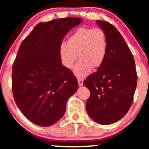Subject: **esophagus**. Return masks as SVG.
Listing matches in <instances>:
<instances>
[{
	"label": "esophagus",
	"mask_w": 149,
	"mask_h": 149,
	"mask_svg": "<svg viewBox=\"0 0 149 149\" xmlns=\"http://www.w3.org/2000/svg\"><path fill=\"white\" fill-rule=\"evenodd\" d=\"M77 80H78V83H79V86H82L83 84V79H81V78H78V79H77Z\"/></svg>",
	"instance_id": "obj_1"
}]
</instances>
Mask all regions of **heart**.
I'll use <instances>...</instances> for the list:
<instances>
[{
    "label": "heart",
    "instance_id": "b5f03b06",
    "mask_svg": "<svg viewBox=\"0 0 149 149\" xmlns=\"http://www.w3.org/2000/svg\"><path fill=\"white\" fill-rule=\"evenodd\" d=\"M107 51V38L101 28H80L68 38V43L61 44L60 56L63 65L72 68L77 58L80 59L74 68L79 77L88 74L91 68L100 67L104 60Z\"/></svg>",
    "mask_w": 149,
    "mask_h": 149
}]
</instances>
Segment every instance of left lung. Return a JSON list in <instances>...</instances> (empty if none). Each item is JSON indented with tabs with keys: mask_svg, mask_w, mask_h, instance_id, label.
<instances>
[{
	"mask_svg": "<svg viewBox=\"0 0 149 149\" xmlns=\"http://www.w3.org/2000/svg\"><path fill=\"white\" fill-rule=\"evenodd\" d=\"M107 38L104 60L84 81L90 91L86 111L93 121L109 125L122 119L133 102L137 73L132 54L120 32L107 22L96 20Z\"/></svg>",
	"mask_w": 149,
	"mask_h": 149,
	"instance_id": "left-lung-1",
	"label": "left lung"
}]
</instances>
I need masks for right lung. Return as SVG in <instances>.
<instances>
[{"instance_id": "add662e5", "label": "right lung", "mask_w": 149, "mask_h": 149, "mask_svg": "<svg viewBox=\"0 0 149 149\" xmlns=\"http://www.w3.org/2000/svg\"><path fill=\"white\" fill-rule=\"evenodd\" d=\"M81 22L69 17L39 23L20 45L12 69V92L18 109L34 124L56 123L78 89L76 77L61 63L60 47Z\"/></svg>"}]
</instances>
